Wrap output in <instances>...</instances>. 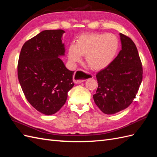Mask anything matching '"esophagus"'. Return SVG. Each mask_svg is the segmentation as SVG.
Returning <instances> with one entry per match:
<instances>
[{"label":"esophagus","instance_id":"1","mask_svg":"<svg viewBox=\"0 0 157 157\" xmlns=\"http://www.w3.org/2000/svg\"><path fill=\"white\" fill-rule=\"evenodd\" d=\"M88 78V75L82 69H78L73 75V82L75 84H80V83L86 81Z\"/></svg>","mask_w":157,"mask_h":157}]
</instances>
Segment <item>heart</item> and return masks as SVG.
<instances>
[{"instance_id":"b5f03b06","label":"heart","mask_w":157,"mask_h":157,"mask_svg":"<svg viewBox=\"0 0 157 157\" xmlns=\"http://www.w3.org/2000/svg\"><path fill=\"white\" fill-rule=\"evenodd\" d=\"M119 48V40L113 34L88 33L79 36L75 44L68 48L69 62L75 64L86 56V63L92 70L101 71L114 61Z\"/></svg>"}]
</instances>
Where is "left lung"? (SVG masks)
Wrapping results in <instances>:
<instances>
[{"mask_svg":"<svg viewBox=\"0 0 157 157\" xmlns=\"http://www.w3.org/2000/svg\"><path fill=\"white\" fill-rule=\"evenodd\" d=\"M121 50L111 65L96 74L95 104L105 114L128 108L137 94L142 80V65L132 40L120 33Z\"/></svg>","mask_w":157,"mask_h":157,"instance_id":"left-lung-1","label":"left lung"}]
</instances>
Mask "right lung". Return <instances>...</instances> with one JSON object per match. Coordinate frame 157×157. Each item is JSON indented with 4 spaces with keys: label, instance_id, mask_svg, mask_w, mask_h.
<instances>
[{
    "label": "right lung",
    "instance_id": "add662e5",
    "mask_svg": "<svg viewBox=\"0 0 157 157\" xmlns=\"http://www.w3.org/2000/svg\"><path fill=\"white\" fill-rule=\"evenodd\" d=\"M63 29L44 30L29 39L20 52L17 75L26 99L43 114H55L65 105L74 86V71L65 67Z\"/></svg>",
    "mask_w": 157,
    "mask_h": 157
}]
</instances>
